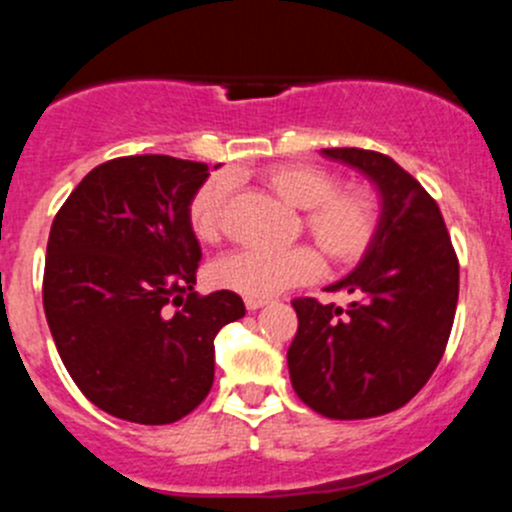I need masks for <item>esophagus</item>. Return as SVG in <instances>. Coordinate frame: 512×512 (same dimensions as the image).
I'll use <instances>...</instances> for the list:
<instances>
[{"mask_svg": "<svg viewBox=\"0 0 512 512\" xmlns=\"http://www.w3.org/2000/svg\"><path fill=\"white\" fill-rule=\"evenodd\" d=\"M266 303L268 301H263V298H246V308H249V311H258V308H263Z\"/></svg>", "mask_w": 512, "mask_h": 512, "instance_id": "1", "label": "esophagus"}]
</instances>
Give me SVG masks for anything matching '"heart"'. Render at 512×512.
<instances>
[{
    "label": "heart",
    "instance_id": "heart-1",
    "mask_svg": "<svg viewBox=\"0 0 512 512\" xmlns=\"http://www.w3.org/2000/svg\"><path fill=\"white\" fill-rule=\"evenodd\" d=\"M268 191L301 211V231L316 244L326 263L348 268L373 246L381 226V199L368 184H341L336 171L303 161L273 164L261 171ZM231 179L214 174L189 201V226L204 244H216L229 229ZM321 273V256L308 246L286 251H236L209 268L216 288L244 298H273L286 288L311 283Z\"/></svg>",
    "mask_w": 512,
    "mask_h": 512
}]
</instances>
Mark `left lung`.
Wrapping results in <instances>:
<instances>
[{
  "mask_svg": "<svg viewBox=\"0 0 512 512\" xmlns=\"http://www.w3.org/2000/svg\"><path fill=\"white\" fill-rule=\"evenodd\" d=\"M361 169L383 196L381 226L356 271L328 291L348 308L293 298L288 348L293 391L333 421H361L406 406L443 358L458 306V256L433 196L391 156L323 149Z\"/></svg>",
  "mask_w": 512,
  "mask_h": 512,
  "instance_id": "8db88e82",
  "label": "left lung"
}]
</instances>
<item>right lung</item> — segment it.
Listing matches in <instances>:
<instances>
[{"label":"right lung","mask_w":512,"mask_h":512,"mask_svg":"<svg viewBox=\"0 0 512 512\" xmlns=\"http://www.w3.org/2000/svg\"><path fill=\"white\" fill-rule=\"evenodd\" d=\"M209 164L119 156L79 181L49 231L44 313L79 391L121 421L166 426L214 383V338L239 293L194 291L201 246L189 201Z\"/></svg>","instance_id":"right-lung-1"}]
</instances>
